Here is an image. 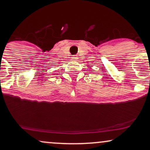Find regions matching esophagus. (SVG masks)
<instances>
[{"label": "esophagus", "instance_id": "1", "mask_svg": "<svg viewBox=\"0 0 150 150\" xmlns=\"http://www.w3.org/2000/svg\"><path fill=\"white\" fill-rule=\"evenodd\" d=\"M78 59H79V57H78L76 55H73V56L71 57V59H72L73 61H76L78 60Z\"/></svg>", "mask_w": 150, "mask_h": 150}]
</instances>
